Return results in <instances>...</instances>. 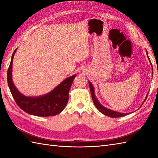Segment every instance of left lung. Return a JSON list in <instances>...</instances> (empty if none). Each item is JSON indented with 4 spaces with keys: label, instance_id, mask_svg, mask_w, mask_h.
<instances>
[{
    "label": "left lung",
    "instance_id": "8db88e82",
    "mask_svg": "<svg viewBox=\"0 0 158 158\" xmlns=\"http://www.w3.org/2000/svg\"><path fill=\"white\" fill-rule=\"evenodd\" d=\"M147 58H148L149 62L151 63V65H152V62H151L150 61V59L149 58L148 56V53H147ZM89 83V89H90V92H91V95H92V100H93V102L94 103V105L96 106V107L97 109H98V110H99V111L100 113H102V114H104L105 115H106L108 117H123V116H126L127 115H128L129 113H119V112H117V111H115V110H110V109H109L106 108V107H105L104 106H102L101 104H100L99 102V101L98 100V99H97L96 96H95V93H94V87L92 85V84L91 83V82L90 81H88ZM147 96H148V94H147L146 97H145V100H144L143 103L145 102V100L147 98Z\"/></svg>",
    "mask_w": 158,
    "mask_h": 158
}]
</instances>
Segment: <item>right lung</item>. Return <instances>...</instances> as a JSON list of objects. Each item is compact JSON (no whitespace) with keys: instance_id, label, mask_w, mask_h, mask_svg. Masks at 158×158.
I'll return each instance as SVG.
<instances>
[{"instance_id":"add662e5","label":"right lung","mask_w":158,"mask_h":158,"mask_svg":"<svg viewBox=\"0 0 158 158\" xmlns=\"http://www.w3.org/2000/svg\"><path fill=\"white\" fill-rule=\"evenodd\" d=\"M17 49L11 56L7 71L10 91L17 105L30 115L39 117L54 116L61 113L69 101V94L75 75L67 77L51 92L39 96H26L18 91L12 79L13 60Z\"/></svg>"}]
</instances>
